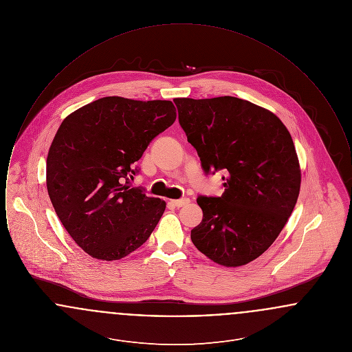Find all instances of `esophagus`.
I'll use <instances>...</instances> for the list:
<instances>
[{
  "instance_id": "1",
  "label": "esophagus",
  "mask_w": 352,
  "mask_h": 352,
  "mask_svg": "<svg viewBox=\"0 0 352 352\" xmlns=\"http://www.w3.org/2000/svg\"><path fill=\"white\" fill-rule=\"evenodd\" d=\"M170 203L173 204V206H175V207H184L186 204H188L190 203V199L188 198H182V199H174V201H170Z\"/></svg>"
}]
</instances>
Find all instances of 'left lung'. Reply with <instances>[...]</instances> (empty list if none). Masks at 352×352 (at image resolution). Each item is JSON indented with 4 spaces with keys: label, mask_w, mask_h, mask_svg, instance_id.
<instances>
[{
    "label": "left lung",
    "mask_w": 352,
    "mask_h": 352,
    "mask_svg": "<svg viewBox=\"0 0 352 352\" xmlns=\"http://www.w3.org/2000/svg\"><path fill=\"white\" fill-rule=\"evenodd\" d=\"M206 174L226 173L221 197H198L191 240L224 267H241L273 244L292 215L301 168L292 135L268 109L232 96L174 99Z\"/></svg>",
    "instance_id": "1"
}]
</instances>
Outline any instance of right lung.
<instances>
[{
    "label": "right lung",
    "instance_id": "right-lung-1",
    "mask_svg": "<svg viewBox=\"0 0 352 352\" xmlns=\"http://www.w3.org/2000/svg\"><path fill=\"white\" fill-rule=\"evenodd\" d=\"M177 118L171 101L101 98L68 115L47 155L46 184L66 231L94 258L120 260L140 248L166 203L129 177L151 140Z\"/></svg>",
    "mask_w": 352,
    "mask_h": 352
}]
</instances>
